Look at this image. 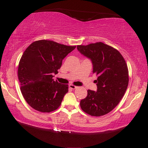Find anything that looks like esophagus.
Segmentation results:
<instances>
[{"instance_id":"34e87169","label":"esophagus","mask_w":148,"mask_h":148,"mask_svg":"<svg viewBox=\"0 0 148 148\" xmlns=\"http://www.w3.org/2000/svg\"><path fill=\"white\" fill-rule=\"evenodd\" d=\"M69 87L71 89H75L77 88L76 86H74V85H72V84H70L69 85Z\"/></svg>"}]
</instances>
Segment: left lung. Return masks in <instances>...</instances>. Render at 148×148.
<instances>
[{"instance_id":"left-lung-1","label":"left lung","mask_w":148,"mask_h":148,"mask_svg":"<svg viewBox=\"0 0 148 148\" xmlns=\"http://www.w3.org/2000/svg\"><path fill=\"white\" fill-rule=\"evenodd\" d=\"M78 51L91 60L97 91L87 90L80 107L86 114L99 117L106 115L119 103L129 84V71L118 50L101 42L77 46Z\"/></svg>"}]
</instances>
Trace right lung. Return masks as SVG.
Returning a JSON list of instances; mask_svg holds the SVG:
<instances>
[{"instance_id": "right-lung-1", "label": "right lung", "mask_w": 148, "mask_h": 148, "mask_svg": "<svg viewBox=\"0 0 148 148\" xmlns=\"http://www.w3.org/2000/svg\"><path fill=\"white\" fill-rule=\"evenodd\" d=\"M76 48L52 40H40L24 51L18 66L20 89L25 100L32 108L49 113L61 105L69 86L54 81L62 59Z\"/></svg>"}]
</instances>
